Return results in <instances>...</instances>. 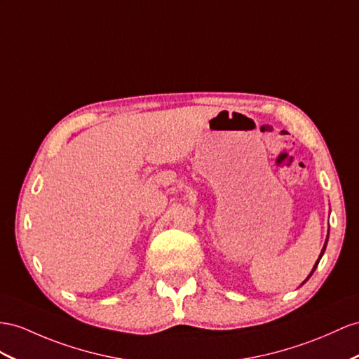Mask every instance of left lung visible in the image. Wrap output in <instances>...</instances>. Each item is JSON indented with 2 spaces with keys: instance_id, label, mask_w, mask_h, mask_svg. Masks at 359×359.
<instances>
[{
  "instance_id": "obj_1",
  "label": "left lung",
  "mask_w": 359,
  "mask_h": 359,
  "mask_svg": "<svg viewBox=\"0 0 359 359\" xmlns=\"http://www.w3.org/2000/svg\"><path fill=\"white\" fill-rule=\"evenodd\" d=\"M327 238H329V235H327ZM327 238H326V243H325V245H323V249H321V253H320V256H318V259H317V262H316V265H314V267H312V271L309 273V276H308V278H306V280L311 278V276H312V273H314L316 271V269H317V265H318V262H320V259H321V256H323V253H325V250H326V245H327ZM305 280V282H306ZM305 282H303V283H305Z\"/></svg>"
}]
</instances>
